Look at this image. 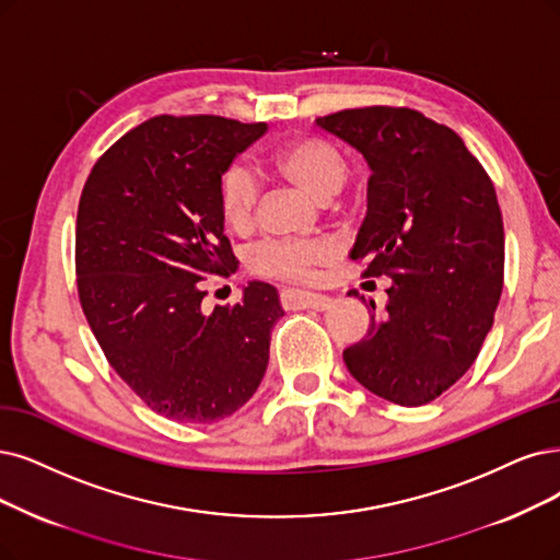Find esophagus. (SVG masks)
<instances>
[{
    "instance_id": "obj_1",
    "label": "esophagus",
    "mask_w": 560,
    "mask_h": 560,
    "mask_svg": "<svg viewBox=\"0 0 560 560\" xmlns=\"http://www.w3.org/2000/svg\"><path fill=\"white\" fill-rule=\"evenodd\" d=\"M281 304L285 308H316V312H325V308L332 304V300L327 295L308 293V291H283Z\"/></svg>"
}]
</instances>
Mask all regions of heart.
<instances>
[{
  "mask_svg": "<svg viewBox=\"0 0 560 560\" xmlns=\"http://www.w3.org/2000/svg\"><path fill=\"white\" fill-rule=\"evenodd\" d=\"M272 168L300 184L304 191L327 200L341 191L348 177L346 159L320 138H295L272 154ZM258 179L246 165H231L219 182V207L228 228L242 233L254 225ZM337 256L327 240H265L248 254L254 275L281 281H306Z\"/></svg>",
  "mask_w": 560,
  "mask_h": 560,
  "instance_id": "heart-1",
  "label": "heart"
}]
</instances>
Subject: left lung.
<instances>
[{"label":"left lung","instance_id":"8db88e82","mask_svg":"<svg viewBox=\"0 0 560 560\" xmlns=\"http://www.w3.org/2000/svg\"><path fill=\"white\" fill-rule=\"evenodd\" d=\"M316 124L369 163L366 217L350 258L389 277L366 337L343 350L376 397L424 406L478 358L503 291L505 235L495 189L464 140L420 110L348 108Z\"/></svg>","mask_w":560,"mask_h":560}]
</instances>
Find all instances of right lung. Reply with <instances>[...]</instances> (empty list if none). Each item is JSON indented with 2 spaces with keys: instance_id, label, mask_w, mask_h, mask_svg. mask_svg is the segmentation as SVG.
<instances>
[{
  "instance_id": "add662e5",
  "label": "right lung",
  "mask_w": 560,
  "mask_h": 560,
  "mask_svg": "<svg viewBox=\"0 0 560 560\" xmlns=\"http://www.w3.org/2000/svg\"><path fill=\"white\" fill-rule=\"evenodd\" d=\"M267 129L219 115H159L101 154L75 221L78 298L103 355L159 416L210 424L258 389L277 288L252 281L235 306L202 312L231 277L219 182Z\"/></svg>"
}]
</instances>
